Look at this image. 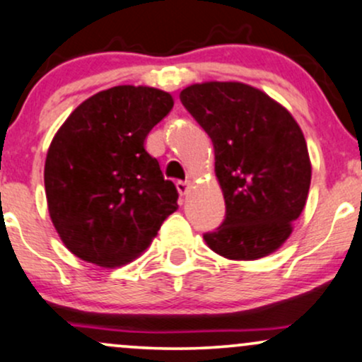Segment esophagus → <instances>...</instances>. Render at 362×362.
<instances>
[{
	"mask_svg": "<svg viewBox=\"0 0 362 362\" xmlns=\"http://www.w3.org/2000/svg\"><path fill=\"white\" fill-rule=\"evenodd\" d=\"M176 188H177V193H180L181 197H185V194H188V191H189V182L177 181L176 182Z\"/></svg>",
	"mask_w": 362,
	"mask_h": 362,
	"instance_id": "obj_1",
	"label": "esophagus"
}]
</instances>
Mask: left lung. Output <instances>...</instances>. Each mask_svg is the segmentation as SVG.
Listing matches in <instances>:
<instances>
[{
    "label": "left lung",
    "instance_id": "obj_1",
    "mask_svg": "<svg viewBox=\"0 0 362 362\" xmlns=\"http://www.w3.org/2000/svg\"><path fill=\"white\" fill-rule=\"evenodd\" d=\"M181 103L215 148L225 220L203 239L220 256L254 261L284 244L307 203L312 164L284 106L244 83L191 84Z\"/></svg>",
    "mask_w": 362,
    "mask_h": 362
}]
</instances>
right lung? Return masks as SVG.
Listing matches in <instances>:
<instances>
[{
  "instance_id": "obj_1",
  "label": "right lung",
  "mask_w": 362,
  "mask_h": 362,
  "mask_svg": "<svg viewBox=\"0 0 362 362\" xmlns=\"http://www.w3.org/2000/svg\"><path fill=\"white\" fill-rule=\"evenodd\" d=\"M173 105L160 89L115 86L83 101L57 130L44 169L47 205L74 256L127 264L177 210L176 186L144 146Z\"/></svg>"
}]
</instances>
